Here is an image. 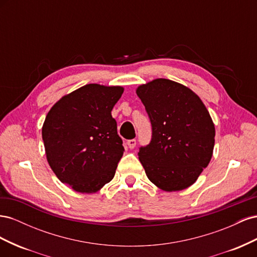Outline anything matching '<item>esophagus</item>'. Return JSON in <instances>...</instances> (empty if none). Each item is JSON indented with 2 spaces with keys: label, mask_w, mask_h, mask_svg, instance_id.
Segmentation results:
<instances>
[{
  "label": "esophagus",
  "mask_w": 257,
  "mask_h": 257,
  "mask_svg": "<svg viewBox=\"0 0 257 257\" xmlns=\"http://www.w3.org/2000/svg\"><path fill=\"white\" fill-rule=\"evenodd\" d=\"M127 146L130 149H134L135 146H136V139H130V141H127Z\"/></svg>",
  "instance_id": "obj_1"
}]
</instances>
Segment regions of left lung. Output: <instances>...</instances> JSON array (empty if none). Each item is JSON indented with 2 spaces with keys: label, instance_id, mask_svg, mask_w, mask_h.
<instances>
[{
  "label": "left lung",
  "instance_id": "obj_1",
  "mask_svg": "<svg viewBox=\"0 0 257 257\" xmlns=\"http://www.w3.org/2000/svg\"><path fill=\"white\" fill-rule=\"evenodd\" d=\"M152 125L150 144L138 158L149 180L165 192L189 188L212 158L215 128L197 94L158 78L136 90Z\"/></svg>",
  "mask_w": 257,
  "mask_h": 257
}]
</instances>
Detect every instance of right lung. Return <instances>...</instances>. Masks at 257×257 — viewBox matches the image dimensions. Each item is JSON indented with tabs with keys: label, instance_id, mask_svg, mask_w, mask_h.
I'll use <instances>...</instances> for the list:
<instances>
[{
	"label": "right lung",
	"instance_id": "1",
	"mask_svg": "<svg viewBox=\"0 0 257 257\" xmlns=\"http://www.w3.org/2000/svg\"><path fill=\"white\" fill-rule=\"evenodd\" d=\"M124 89L89 83L64 95L42 128L46 157L59 180L92 194L110 182L123 155L111 110Z\"/></svg>",
	"mask_w": 257,
	"mask_h": 257
}]
</instances>
